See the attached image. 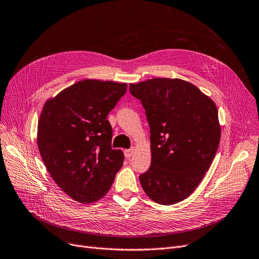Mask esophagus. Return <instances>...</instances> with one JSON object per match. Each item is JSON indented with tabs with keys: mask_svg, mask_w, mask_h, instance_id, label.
<instances>
[{
	"mask_svg": "<svg viewBox=\"0 0 259 259\" xmlns=\"http://www.w3.org/2000/svg\"><path fill=\"white\" fill-rule=\"evenodd\" d=\"M134 151H135V149H134V148L128 149V150H125V152H124V155H125L126 158H131V157L133 156Z\"/></svg>",
	"mask_w": 259,
	"mask_h": 259,
	"instance_id": "34e87169",
	"label": "esophagus"
}]
</instances>
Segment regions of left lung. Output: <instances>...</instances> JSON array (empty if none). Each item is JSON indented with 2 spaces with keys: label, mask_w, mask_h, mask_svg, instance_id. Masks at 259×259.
<instances>
[{
  "label": "left lung",
  "mask_w": 259,
  "mask_h": 259,
  "mask_svg": "<svg viewBox=\"0 0 259 259\" xmlns=\"http://www.w3.org/2000/svg\"><path fill=\"white\" fill-rule=\"evenodd\" d=\"M150 125L151 167L139 177L151 200L172 205L198 187L219 147L221 127L214 102L180 78L130 84Z\"/></svg>",
  "instance_id": "left-lung-1"
}]
</instances>
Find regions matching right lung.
Masks as SVG:
<instances>
[{"label":"right lung","instance_id":"right-lung-1","mask_svg":"<svg viewBox=\"0 0 259 259\" xmlns=\"http://www.w3.org/2000/svg\"><path fill=\"white\" fill-rule=\"evenodd\" d=\"M126 82L82 79L49 99L38 121L37 144L54 182L79 203L104 196L124 155L111 148L108 112L126 92Z\"/></svg>","mask_w":259,"mask_h":259}]
</instances>
